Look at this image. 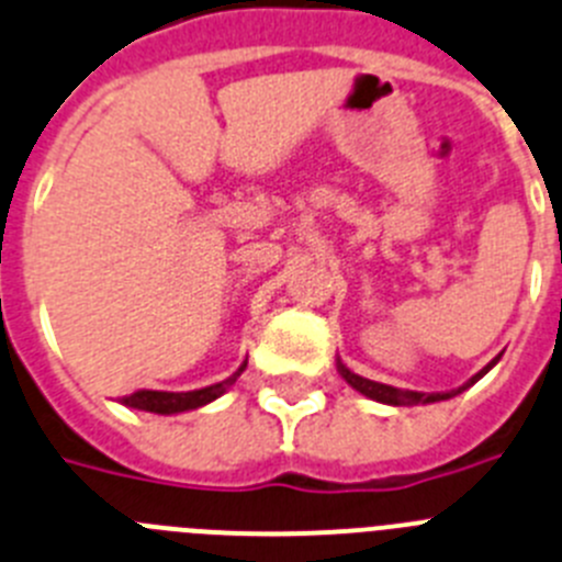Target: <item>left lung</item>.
<instances>
[{"label":"left lung","mask_w":562,"mask_h":562,"mask_svg":"<svg viewBox=\"0 0 562 562\" xmlns=\"http://www.w3.org/2000/svg\"><path fill=\"white\" fill-rule=\"evenodd\" d=\"M502 358V356H498ZM498 358H493V361L487 363L484 369H479L476 375L470 378L468 383H462L459 389H451V392H412V389H397V386H389V383H378V381H369V378H361L356 375L347 363L338 358L336 367H338V375L344 378V381L350 383L356 392H361L363 397H369V401H378V403H386V406H417V403H439V401H448V397H457V394H462L464 389H470L473 383L479 381V378H484L490 372V369L498 363Z\"/></svg>","instance_id":"8db88e82"}]
</instances>
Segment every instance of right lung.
<instances>
[{"label":"right lung","instance_id":"add662e5","mask_svg":"<svg viewBox=\"0 0 562 562\" xmlns=\"http://www.w3.org/2000/svg\"><path fill=\"white\" fill-rule=\"evenodd\" d=\"M246 369V361L240 363L237 372H232L226 381L212 383V386L193 389V392H154V389H143V392H134L128 397H123L125 406L139 408V412H154V414H181V412H193V408L206 406V403L218 401L221 394L232 386V383L240 378V372Z\"/></svg>","mask_w":562,"mask_h":562}]
</instances>
